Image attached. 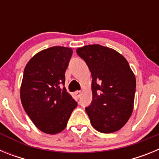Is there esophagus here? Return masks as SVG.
Listing matches in <instances>:
<instances>
[{
	"label": "esophagus",
	"mask_w": 159,
	"mask_h": 159,
	"mask_svg": "<svg viewBox=\"0 0 159 159\" xmlns=\"http://www.w3.org/2000/svg\"><path fill=\"white\" fill-rule=\"evenodd\" d=\"M81 93H82V92H81L80 91H77V92H75V95L77 97V98H80L81 95Z\"/></svg>",
	"instance_id": "obj_1"
}]
</instances>
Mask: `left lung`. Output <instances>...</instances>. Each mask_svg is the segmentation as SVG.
Instances as JSON below:
<instances>
[{
	"mask_svg": "<svg viewBox=\"0 0 159 159\" xmlns=\"http://www.w3.org/2000/svg\"><path fill=\"white\" fill-rule=\"evenodd\" d=\"M92 76V99L85 108L92 127L109 134L126 124L133 111L136 80L127 60L114 49L99 44L76 49Z\"/></svg>",
	"mask_w": 159,
	"mask_h": 159,
	"instance_id": "left-lung-1",
	"label": "left lung"
}]
</instances>
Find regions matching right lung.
<instances>
[{"instance_id":"1","label":"right lung","mask_w":159,"mask_h":159,"mask_svg":"<svg viewBox=\"0 0 159 159\" xmlns=\"http://www.w3.org/2000/svg\"><path fill=\"white\" fill-rule=\"evenodd\" d=\"M71 56V48L56 46L38 52L25 66L21 103L36 127L47 134L64 130L77 107L64 88L65 71Z\"/></svg>"}]
</instances>
